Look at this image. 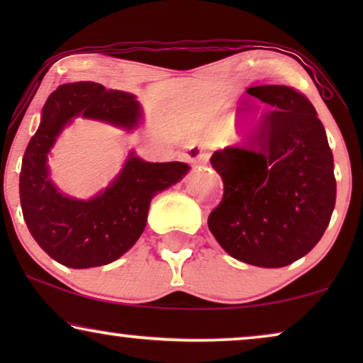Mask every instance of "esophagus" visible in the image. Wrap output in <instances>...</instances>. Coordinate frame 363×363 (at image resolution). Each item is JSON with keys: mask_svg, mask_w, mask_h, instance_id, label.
Listing matches in <instances>:
<instances>
[{"mask_svg": "<svg viewBox=\"0 0 363 363\" xmlns=\"http://www.w3.org/2000/svg\"><path fill=\"white\" fill-rule=\"evenodd\" d=\"M185 158L191 165H198V163H206L208 158H210V153L200 143H191L185 153Z\"/></svg>", "mask_w": 363, "mask_h": 363, "instance_id": "esophagus-1", "label": "esophagus"}]
</instances>
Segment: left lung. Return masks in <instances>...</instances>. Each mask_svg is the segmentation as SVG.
<instances>
[{"instance_id":"8db88e82","label":"left lung","mask_w":363,"mask_h":363,"mask_svg":"<svg viewBox=\"0 0 363 363\" xmlns=\"http://www.w3.org/2000/svg\"><path fill=\"white\" fill-rule=\"evenodd\" d=\"M247 94L272 108L241 145L211 155L223 198L208 228L235 259L282 267L324 235L335 206L334 157L309 99L294 87L256 86Z\"/></svg>"}]
</instances>
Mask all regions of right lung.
Segmentation results:
<instances>
[{
  "instance_id": "add662e5",
  "label": "right lung",
  "mask_w": 363,
  "mask_h": 363,
  "mask_svg": "<svg viewBox=\"0 0 363 363\" xmlns=\"http://www.w3.org/2000/svg\"><path fill=\"white\" fill-rule=\"evenodd\" d=\"M97 118L132 128L140 106L127 92L97 82L59 86L43 107V121L28 143L19 173V198L28 230L54 261L74 269L104 266L130 250L145 230L150 200L175 185L186 163L128 158L117 180L89 201L62 196L48 178L46 158L72 117Z\"/></svg>"
}]
</instances>
